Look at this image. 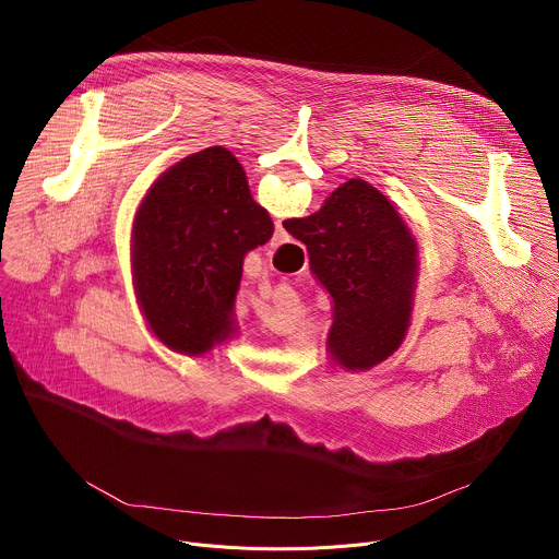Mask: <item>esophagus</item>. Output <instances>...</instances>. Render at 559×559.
Returning a JSON list of instances; mask_svg holds the SVG:
<instances>
[{
  "mask_svg": "<svg viewBox=\"0 0 559 559\" xmlns=\"http://www.w3.org/2000/svg\"><path fill=\"white\" fill-rule=\"evenodd\" d=\"M285 241H287V231L283 229L281 223H276V225H274V236H272V248H274V246H281V243H285Z\"/></svg>",
  "mask_w": 559,
  "mask_h": 559,
  "instance_id": "34e87169",
  "label": "esophagus"
}]
</instances>
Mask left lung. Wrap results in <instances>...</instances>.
Returning <instances> with one entry per match:
<instances>
[{"label": "left lung", "instance_id": "1", "mask_svg": "<svg viewBox=\"0 0 559 559\" xmlns=\"http://www.w3.org/2000/svg\"><path fill=\"white\" fill-rule=\"evenodd\" d=\"M274 234L236 156L205 147L154 181L132 227V274L152 334L201 356L234 332L243 259Z\"/></svg>", "mask_w": 559, "mask_h": 559}]
</instances>
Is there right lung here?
<instances>
[{"label": "right lung", "instance_id": "add662e5", "mask_svg": "<svg viewBox=\"0 0 559 559\" xmlns=\"http://www.w3.org/2000/svg\"><path fill=\"white\" fill-rule=\"evenodd\" d=\"M283 227L305 243L309 267L334 298L330 356L349 371L386 360L405 341L418 276V248L391 201L349 179L316 214Z\"/></svg>", "mask_w": 559, "mask_h": 559}]
</instances>
